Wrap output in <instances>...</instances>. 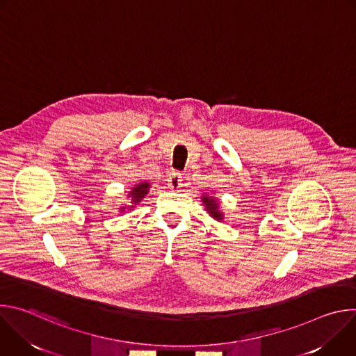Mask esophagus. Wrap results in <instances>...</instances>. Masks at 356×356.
Listing matches in <instances>:
<instances>
[{"label":"esophagus","instance_id":"1","mask_svg":"<svg viewBox=\"0 0 356 356\" xmlns=\"http://www.w3.org/2000/svg\"><path fill=\"white\" fill-rule=\"evenodd\" d=\"M168 184L170 187V190H179L181 186H183V179H181V175L177 173V172H173L169 175V179H168Z\"/></svg>","mask_w":356,"mask_h":356}]
</instances>
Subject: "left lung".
<instances>
[{
  "label": "left lung",
  "mask_w": 356,
  "mask_h": 356,
  "mask_svg": "<svg viewBox=\"0 0 356 356\" xmlns=\"http://www.w3.org/2000/svg\"><path fill=\"white\" fill-rule=\"evenodd\" d=\"M201 201H202V204H204V207H206V211L209 213V216L211 218H214L216 221H220V222L224 221V213L220 209L218 198H216L211 194L202 193L201 194Z\"/></svg>",
  "instance_id": "1"
}]
</instances>
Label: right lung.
Segmentation results:
<instances>
[{
  "label": "right lung",
  "mask_w": 356,
  "mask_h": 356,
  "mask_svg": "<svg viewBox=\"0 0 356 356\" xmlns=\"http://www.w3.org/2000/svg\"><path fill=\"white\" fill-rule=\"evenodd\" d=\"M149 190H150V183L149 181H140V183H136L135 186H132L131 190L128 191V195H127L128 204H127V202H124V204L120 206L118 211L120 213L132 211L139 204V202L145 198V195L149 193Z\"/></svg>",
  "instance_id": "obj_1"
}]
</instances>
